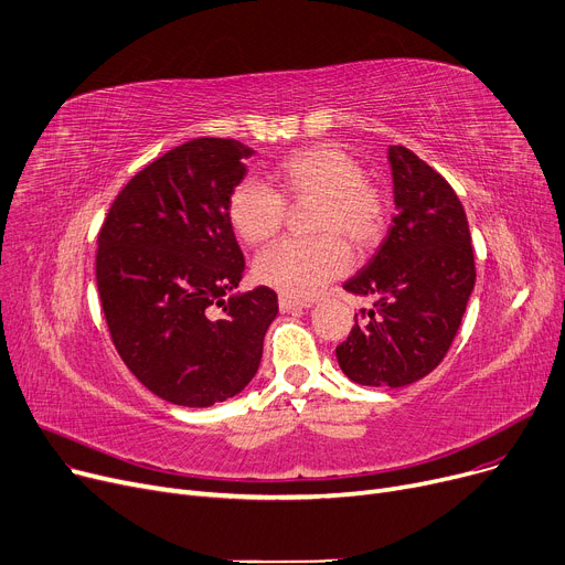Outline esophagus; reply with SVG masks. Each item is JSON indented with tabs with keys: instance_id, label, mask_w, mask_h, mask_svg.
Segmentation results:
<instances>
[{
	"instance_id": "1",
	"label": "esophagus",
	"mask_w": 565,
	"mask_h": 565,
	"mask_svg": "<svg viewBox=\"0 0 565 565\" xmlns=\"http://www.w3.org/2000/svg\"><path fill=\"white\" fill-rule=\"evenodd\" d=\"M311 302L307 300H292V298H286V295H279V309L281 313H290V311H300V309H309Z\"/></svg>"
}]
</instances>
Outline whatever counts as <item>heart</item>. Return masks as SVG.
<instances>
[{
  "mask_svg": "<svg viewBox=\"0 0 565 565\" xmlns=\"http://www.w3.org/2000/svg\"><path fill=\"white\" fill-rule=\"evenodd\" d=\"M279 190L290 199H318L311 228L320 235L286 237L267 247L254 263L260 284L286 298H313L345 275L350 249L371 247L387 224V196L364 175L360 160L337 143H316L286 156L275 171ZM286 201L254 178L237 183L228 196V222L249 245L279 233Z\"/></svg>",
  "mask_w": 565,
  "mask_h": 565,
  "instance_id": "obj_1",
  "label": "heart"
}]
</instances>
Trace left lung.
Returning a JSON list of instances; mask_svg holds the SVG:
<instances>
[{
	"instance_id": "1",
	"label": "left lung",
	"mask_w": 565,
	"mask_h": 565,
	"mask_svg": "<svg viewBox=\"0 0 565 565\" xmlns=\"http://www.w3.org/2000/svg\"><path fill=\"white\" fill-rule=\"evenodd\" d=\"M396 215L373 258L343 288L375 298L337 348L364 387L426 377L454 343L477 281L465 207L444 178L405 146H390Z\"/></svg>"
}]
</instances>
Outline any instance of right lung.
<instances>
[{
	"label": "right lung",
	"instance_id": "obj_1",
	"mask_svg": "<svg viewBox=\"0 0 565 565\" xmlns=\"http://www.w3.org/2000/svg\"><path fill=\"white\" fill-rule=\"evenodd\" d=\"M252 153L217 137L171 148L118 192L98 233L111 341L143 387L173 405L211 407L241 394L279 311L267 286L224 300L245 273L228 196Z\"/></svg>",
	"mask_w": 565,
	"mask_h": 565
}]
</instances>
